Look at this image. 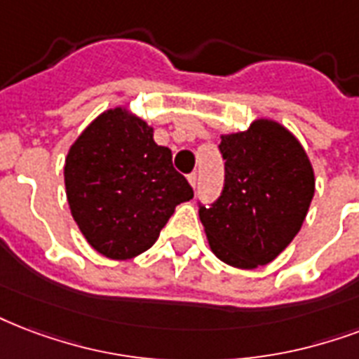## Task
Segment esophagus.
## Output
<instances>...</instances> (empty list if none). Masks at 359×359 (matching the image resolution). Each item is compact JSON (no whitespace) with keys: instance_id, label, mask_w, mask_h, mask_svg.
<instances>
[{"instance_id":"obj_1","label":"esophagus","mask_w":359,"mask_h":359,"mask_svg":"<svg viewBox=\"0 0 359 359\" xmlns=\"http://www.w3.org/2000/svg\"><path fill=\"white\" fill-rule=\"evenodd\" d=\"M188 182L191 184V188H196V186H198V173L188 175Z\"/></svg>"}]
</instances>
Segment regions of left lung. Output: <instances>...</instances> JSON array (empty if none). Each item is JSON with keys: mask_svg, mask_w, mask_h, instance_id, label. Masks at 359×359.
<instances>
[{"mask_svg": "<svg viewBox=\"0 0 359 359\" xmlns=\"http://www.w3.org/2000/svg\"><path fill=\"white\" fill-rule=\"evenodd\" d=\"M226 160L220 198L199 205L210 250L224 264L256 269L277 258L303 226L314 196L307 152L275 120H254L239 133L222 135Z\"/></svg>", "mask_w": 359, "mask_h": 359, "instance_id": "left-lung-1", "label": "left lung"}]
</instances>
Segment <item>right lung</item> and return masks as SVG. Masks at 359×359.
<instances>
[{
	"label": "right lung",
	"mask_w": 359,
	"mask_h": 359,
	"mask_svg": "<svg viewBox=\"0 0 359 359\" xmlns=\"http://www.w3.org/2000/svg\"><path fill=\"white\" fill-rule=\"evenodd\" d=\"M154 130L122 107L101 113L65 158L71 215L90 246L111 259L135 258L154 245L175 207L194 198Z\"/></svg>",
	"instance_id": "1"
}]
</instances>
